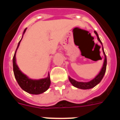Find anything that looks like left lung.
<instances>
[{
	"label": "left lung",
	"instance_id": "left-lung-1",
	"mask_svg": "<svg viewBox=\"0 0 120 120\" xmlns=\"http://www.w3.org/2000/svg\"><path fill=\"white\" fill-rule=\"evenodd\" d=\"M94 33L97 37L98 40L100 42L101 44L102 45V43L101 42L100 38L98 37V34L97 33V32L94 31ZM102 51H103V55H104V62H103V64L102 68L101 69L100 73H98L97 75L94 78H93V80H91L89 82H78L76 81L75 80H74L73 78H71V77H69V80L70 81V82L71 84L73 85L74 87H75L76 88L81 89H89L93 88L94 87H95L96 85H98V83H100L101 80H102V78H103V76L105 75L106 71V67H107V57H106L105 53L104 52L103 50V45H102Z\"/></svg>",
	"mask_w": 120,
	"mask_h": 120
}]
</instances>
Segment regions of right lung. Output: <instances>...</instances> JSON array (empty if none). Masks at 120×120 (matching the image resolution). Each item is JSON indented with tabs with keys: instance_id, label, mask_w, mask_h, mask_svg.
<instances>
[{
	"instance_id": "add662e5",
	"label": "right lung",
	"mask_w": 120,
	"mask_h": 120,
	"mask_svg": "<svg viewBox=\"0 0 120 120\" xmlns=\"http://www.w3.org/2000/svg\"><path fill=\"white\" fill-rule=\"evenodd\" d=\"M26 29L27 28H26L23 32V35L26 31ZM23 35H22V37H23ZM22 37L21 40H20V42H19V44H18L17 49L15 51L13 58V66L15 77L20 87L24 91L32 94H40L44 93L45 91H46L49 87L50 84H51L49 73H48L47 78H42L39 80H33V79H31L29 78L20 70L16 62V52H17V49L19 48L20 43L22 40Z\"/></svg>"
}]
</instances>
